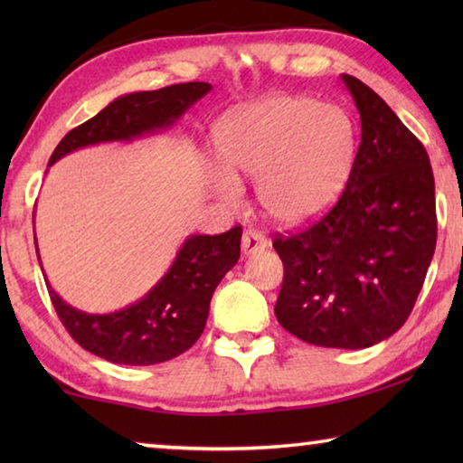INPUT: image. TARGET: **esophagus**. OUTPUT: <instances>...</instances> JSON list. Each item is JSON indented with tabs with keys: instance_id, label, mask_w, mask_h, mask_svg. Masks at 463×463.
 Wrapping results in <instances>:
<instances>
[{
	"instance_id": "34e87169",
	"label": "esophagus",
	"mask_w": 463,
	"mask_h": 463,
	"mask_svg": "<svg viewBox=\"0 0 463 463\" xmlns=\"http://www.w3.org/2000/svg\"><path fill=\"white\" fill-rule=\"evenodd\" d=\"M265 247H268V239L260 231L247 229L242 232V253L245 255H255L257 250H263Z\"/></svg>"
}]
</instances>
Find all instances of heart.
Wrapping results in <instances>:
<instances>
[{
    "mask_svg": "<svg viewBox=\"0 0 463 463\" xmlns=\"http://www.w3.org/2000/svg\"><path fill=\"white\" fill-rule=\"evenodd\" d=\"M224 169L210 185L239 202L237 179L257 182L263 213L281 224L310 221L341 194L355 156L354 122L341 108L278 96L241 108L216 132Z\"/></svg>",
    "mask_w": 463,
    "mask_h": 463,
    "instance_id": "obj_1",
    "label": "heart"
}]
</instances>
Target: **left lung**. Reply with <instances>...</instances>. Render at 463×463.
<instances>
[{"label":"left lung","mask_w":463,"mask_h":463,"mask_svg":"<svg viewBox=\"0 0 463 463\" xmlns=\"http://www.w3.org/2000/svg\"><path fill=\"white\" fill-rule=\"evenodd\" d=\"M362 118L347 185L307 229L276 234L284 263L276 317L318 347L365 349L412 312L437 242L435 179L420 140L357 77L343 75Z\"/></svg>","instance_id":"obj_1"}]
</instances>
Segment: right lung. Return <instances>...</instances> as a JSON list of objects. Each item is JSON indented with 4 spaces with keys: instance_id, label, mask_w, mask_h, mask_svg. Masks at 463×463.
<instances>
[{
    "instance_id": "1",
    "label": "right lung",
    "mask_w": 463,
    "mask_h": 463,
    "mask_svg": "<svg viewBox=\"0 0 463 463\" xmlns=\"http://www.w3.org/2000/svg\"><path fill=\"white\" fill-rule=\"evenodd\" d=\"M210 90V83L190 81L155 91L127 93L88 122L69 130L51 155L49 165L81 146L132 140L169 128ZM241 234V224L214 237L194 234L184 242L156 286L118 312L88 315L62 302L49 284L51 302L67 333L90 354L122 365L169 362L200 339L214 289L239 261Z\"/></svg>"
}]
</instances>
